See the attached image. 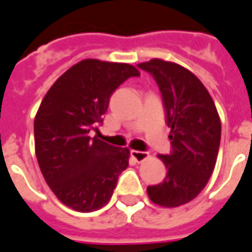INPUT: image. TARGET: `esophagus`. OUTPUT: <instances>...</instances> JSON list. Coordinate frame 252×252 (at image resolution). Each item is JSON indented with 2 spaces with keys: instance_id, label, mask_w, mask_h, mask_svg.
Returning <instances> with one entry per match:
<instances>
[{
  "instance_id": "34e87169",
  "label": "esophagus",
  "mask_w": 252,
  "mask_h": 252,
  "mask_svg": "<svg viewBox=\"0 0 252 252\" xmlns=\"http://www.w3.org/2000/svg\"><path fill=\"white\" fill-rule=\"evenodd\" d=\"M131 158H134L137 163H142L144 160L148 158V152H141V151H131L130 152Z\"/></svg>"
}]
</instances>
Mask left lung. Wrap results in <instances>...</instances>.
Returning <instances> with one entry per match:
<instances>
[{"label":"left lung","instance_id":"left-lung-1","mask_svg":"<svg viewBox=\"0 0 252 252\" xmlns=\"http://www.w3.org/2000/svg\"><path fill=\"white\" fill-rule=\"evenodd\" d=\"M138 67L158 83L172 146L169 155H158L165 179L146 191L152 202L176 208L194 199L209 182L220 146V117L208 89L186 67L158 58Z\"/></svg>","mask_w":252,"mask_h":252}]
</instances>
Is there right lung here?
Listing matches in <instances>:
<instances>
[{
  "label": "right lung",
  "instance_id": "add662e5",
  "mask_svg": "<svg viewBox=\"0 0 252 252\" xmlns=\"http://www.w3.org/2000/svg\"><path fill=\"white\" fill-rule=\"evenodd\" d=\"M140 72L129 63L84 60L49 89L33 122L35 153L49 187L77 212L103 208L112 197L130 151L96 135L112 92Z\"/></svg>",
  "mask_w": 252,
  "mask_h": 252
}]
</instances>
